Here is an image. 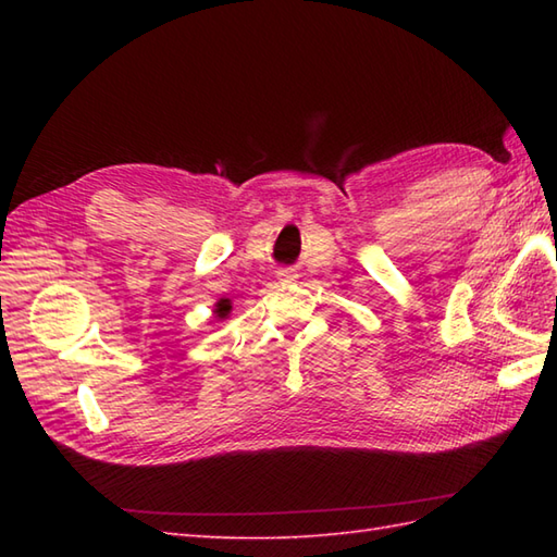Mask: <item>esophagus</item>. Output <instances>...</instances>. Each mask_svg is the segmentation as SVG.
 <instances>
[{"mask_svg":"<svg viewBox=\"0 0 557 557\" xmlns=\"http://www.w3.org/2000/svg\"><path fill=\"white\" fill-rule=\"evenodd\" d=\"M277 277H280L282 282H297V280H299L297 270H294V268H285V270H280V272H277Z\"/></svg>","mask_w":557,"mask_h":557,"instance_id":"34e87169","label":"esophagus"}]
</instances>
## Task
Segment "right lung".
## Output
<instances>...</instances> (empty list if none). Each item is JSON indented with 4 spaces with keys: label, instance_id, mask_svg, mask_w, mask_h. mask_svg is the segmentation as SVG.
I'll return each instance as SVG.
<instances>
[{
    "label": "right lung",
    "instance_id": "1",
    "mask_svg": "<svg viewBox=\"0 0 557 557\" xmlns=\"http://www.w3.org/2000/svg\"><path fill=\"white\" fill-rule=\"evenodd\" d=\"M230 311H232L230 299H220V301L215 304V318H220V321H224V318L230 315Z\"/></svg>",
    "mask_w": 557,
    "mask_h": 557
}]
</instances>
